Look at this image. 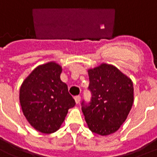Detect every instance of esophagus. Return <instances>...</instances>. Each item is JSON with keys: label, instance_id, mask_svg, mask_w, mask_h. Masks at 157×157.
Masks as SVG:
<instances>
[{"label": "esophagus", "instance_id": "34e87169", "mask_svg": "<svg viewBox=\"0 0 157 157\" xmlns=\"http://www.w3.org/2000/svg\"><path fill=\"white\" fill-rule=\"evenodd\" d=\"M81 97L80 96V95H77V96H76V97H75V101H76V104H79V103H80V101H81Z\"/></svg>", "mask_w": 157, "mask_h": 157}]
</instances>
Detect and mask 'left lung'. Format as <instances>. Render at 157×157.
I'll return each instance as SVG.
<instances>
[{
	"instance_id": "obj_1",
	"label": "left lung",
	"mask_w": 157,
	"mask_h": 157,
	"mask_svg": "<svg viewBox=\"0 0 157 157\" xmlns=\"http://www.w3.org/2000/svg\"><path fill=\"white\" fill-rule=\"evenodd\" d=\"M90 105L82 103V112L91 132L101 136L114 133L128 116L134 101L133 83L111 64L101 63L88 69Z\"/></svg>"
}]
</instances>
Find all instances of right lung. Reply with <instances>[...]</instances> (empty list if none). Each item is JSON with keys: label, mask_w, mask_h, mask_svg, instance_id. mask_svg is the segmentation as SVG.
<instances>
[{"label": "right lung", "mask_w": 157, "mask_h": 157, "mask_svg": "<svg viewBox=\"0 0 157 157\" xmlns=\"http://www.w3.org/2000/svg\"><path fill=\"white\" fill-rule=\"evenodd\" d=\"M63 67L55 61L38 66L20 89V103L29 124L42 133H52L61 128L68 109L76 102L67 84L60 79Z\"/></svg>", "instance_id": "add662e5"}]
</instances>
